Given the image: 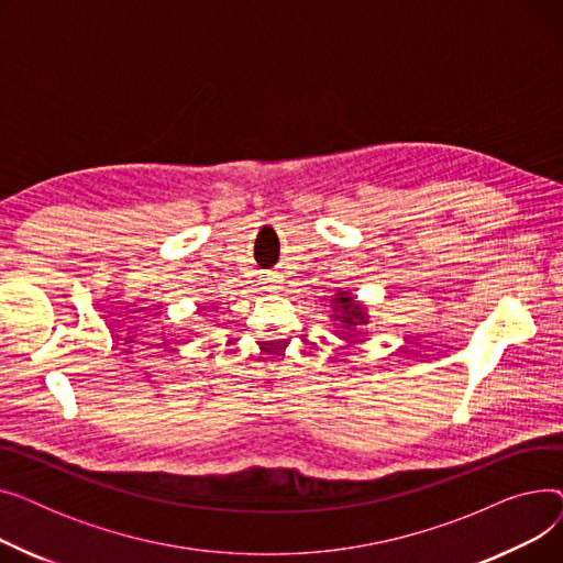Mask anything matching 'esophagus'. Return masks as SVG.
I'll return each mask as SVG.
<instances>
[{"label":"esophagus","mask_w":563,"mask_h":563,"mask_svg":"<svg viewBox=\"0 0 563 563\" xmlns=\"http://www.w3.org/2000/svg\"><path fill=\"white\" fill-rule=\"evenodd\" d=\"M269 289H278V280L276 278H269Z\"/></svg>","instance_id":"obj_1"}]
</instances>
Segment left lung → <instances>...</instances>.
Returning a JSON list of instances; mask_svg holds the SVG:
<instances>
[{
    "mask_svg": "<svg viewBox=\"0 0 563 563\" xmlns=\"http://www.w3.org/2000/svg\"><path fill=\"white\" fill-rule=\"evenodd\" d=\"M331 321L342 340L353 342V338H358L363 327L369 323V312L356 299V294L346 287H340L331 297Z\"/></svg>",
    "mask_w": 563,
    "mask_h": 563,
    "instance_id": "1",
    "label": "left lung"
}]
</instances>
